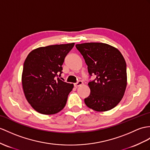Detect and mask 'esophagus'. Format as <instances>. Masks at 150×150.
<instances>
[{
  "label": "esophagus",
  "mask_w": 150,
  "mask_h": 150,
  "mask_svg": "<svg viewBox=\"0 0 150 150\" xmlns=\"http://www.w3.org/2000/svg\"><path fill=\"white\" fill-rule=\"evenodd\" d=\"M83 81H81V80H79V81H78L77 83H74V86L77 88V87H78V86H81V85H83Z\"/></svg>",
  "instance_id": "esophagus-1"
}]
</instances>
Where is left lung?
Returning a JSON list of instances; mask_svg holds the SVG:
<instances>
[{"label": "left lung", "instance_id": "1", "mask_svg": "<svg viewBox=\"0 0 150 150\" xmlns=\"http://www.w3.org/2000/svg\"><path fill=\"white\" fill-rule=\"evenodd\" d=\"M76 48L88 66L90 96L85 98L89 108L106 111L114 108L123 97L127 86V65L120 51L102 42L78 44Z\"/></svg>", "mask_w": 150, "mask_h": 150}]
</instances>
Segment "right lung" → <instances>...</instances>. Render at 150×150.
Returning a JSON list of instances; mask_svg holds the SVG:
<instances>
[{
	"label": "right lung",
	"mask_w": 150,
	"mask_h": 150,
	"mask_svg": "<svg viewBox=\"0 0 150 150\" xmlns=\"http://www.w3.org/2000/svg\"><path fill=\"white\" fill-rule=\"evenodd\" d=\"M74 43L51 45L35 49L28 54L23 64V89L28 103L36 111L53 115L67 103L73 84L62 81L64 59Z\"/></svg>",
	"instance_id": "right-lung-1"
}]
</instances>
